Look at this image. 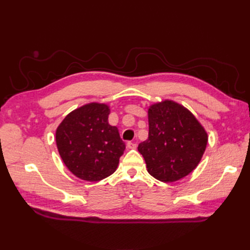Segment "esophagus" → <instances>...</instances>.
<instances>
[{
  "label": "esophagus",
  "instance_id": "34e87169",
  "mask_svg": "<svg viewBox=\"0 0 250 250\" xmlns=\"http://www.w3.org/2000/svg\"><path fill=\"white\" fill-rule=\"evenodd\" d=\"M127 147L129 149H135L137 148V144L133 142H127Z\"/></svg>",
  "mask_w": 250,
  "mask_h": 250
}]
</instances>
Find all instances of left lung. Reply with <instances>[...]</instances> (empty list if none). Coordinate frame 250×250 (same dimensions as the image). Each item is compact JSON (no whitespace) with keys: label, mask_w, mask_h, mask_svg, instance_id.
Here are the masks:
<instances>
[{"label":"left lung","mask_w":250,"mask_h":250,"mask_svg":"<svg viewBox=\"0 0 250 250\" xmlns=\"http://www.w3.org/2000/svg\"><path fill=\"white\" fill-rule=\"evenodd\" d=\"M148 122V140L138 150L150 175L163 183H173L197 167L207 148L208 134L191 111L166 100L151 105Z\"/></svg>","instance_id":"8db88e82"}]
</instances>
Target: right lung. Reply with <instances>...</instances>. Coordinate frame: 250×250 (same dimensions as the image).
Listing matches in <instances>:
<instances>
[{"mask_svg": "<svg viewBox=\"0 0 250 250\" xmlns=\"http://www.w3.org/2000/svg\"><path fill=\"white\" fill-rule=\"evenodd\" d=\"M106 104L89 103L67 115L56 130L60 157L75 176L99 181L116 171L125 150Z\"/></svg>", "mask_w": 250, "mask_h": 250, "instance_id": "right-lung-1", "label": "right lung"}]
</instances>
